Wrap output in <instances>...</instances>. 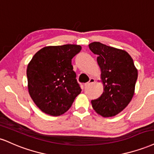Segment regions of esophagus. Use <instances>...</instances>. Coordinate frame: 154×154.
<instances>
[{
	"instance_id": "1",
	"label": "esophagus",
	"mask_w": 154,
	"mask_h": 154,
	"mask_svg": "<svg viewBox=\"0 0 154 154\" xmlns=\"http://www.w3.org/2000/svg\"><path fill=\"white\" fill-rule=\"evenodd\" d=\"M94 82H95V79H93V78H90L89 81H88V82H87V83H86V84H85V86H89L90 84H93V83H94Z\"/></svg>"
}]
</instances>
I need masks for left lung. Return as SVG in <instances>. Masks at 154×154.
<instances>
[{
    "label": "left lung",
    "mask_w": 154,
    "mask_h": 154,
    "mask_svg": "<svg viewBox=\"0 0 154 154\" xmlns=\"http://www.w3.org/2000/svg\"><path fill=\"white\" fill-rule=\"evenodd\" d=\"M97 57L102 71L104 91L91 100L93 109L102 117H113L131 102L138 79V70L131 55L125 50L94 42L88 45Z\"/></svg>",
    "instance_id": "1"
}]
</instances>
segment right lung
Segmentation results:
<instances>
[{"label": "right lung", "mask_w": 154, "mask_h": 154, "mask_svg": "<svg viewBox=\"0 0 154 154\" xmlns=\"http://www.w3.org/2000/svg\"><path fill=\"white\" fill-rule=\"evenodd\" d=\"M81 50L76 45L45 47L31 60L26 70L29 93L43 112L63 115L81 93L71 65L72 58Z\"/></svg>", "instance_id": "obj_1"}]
</instances>
